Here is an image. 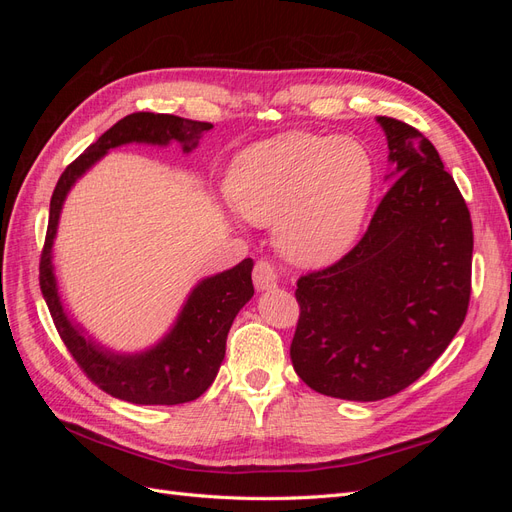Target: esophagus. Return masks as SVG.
Masks as SVG:
<instances>
[{"instance_id":"34e87169","label":"esophagus","mask_w":512,"mask_h":512,"mask_svg":"<svg viewBox=\"0 0 512 512\" xmlns=\"http://www.w3.org/2000/svg\"><path fill=\"white\" fill-rule=\"evenodd\" d=\"M254 284L258 290H269L277 284V271L269 260H258L254 267Z\"/></svg>"}]
</instances>
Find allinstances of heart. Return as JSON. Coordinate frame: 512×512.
Returning <instances> with one entry per match:
<instances>
[{
    "instance_id": "b5f03b06",
    "label": "heart",
    "mask_w": 512,
    "mask_h": 512,
    "mask_svg": "<svg viewBox=\"0 0 512 512\" xmlns=\"http://www.w3.org/2000/svg\"><path fill=\"white\" fill-rule=\"evenodd\" d=\"M226 188L243 218L275 224L288 260L324 265L359 235L374 190V162L352 138L284 132L243 149Z\"/></svg>"
}]
</instances>
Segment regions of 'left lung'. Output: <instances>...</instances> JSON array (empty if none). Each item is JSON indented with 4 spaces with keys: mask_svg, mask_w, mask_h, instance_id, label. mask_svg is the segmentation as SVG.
Instances as JSON below:
<instances>
[{
    "mask_svg": "<svg viewBox=\"0 0 512 512\" xmlns=\"http://www.w3.org/2000/svg\"><path fill=\"white\" fill-rule=\"evenodd\" d=\"M393 185L365 235L333 265L299 277L290 359L322 395L378 401L436 363L466 320L474 232L466 200L427 138L378 117Z\"/></svg>",
    "mask_w": 512,
    "mask_h": 512,
    "instance_id": "1",
    "label": "left lung"
}]
</instances>
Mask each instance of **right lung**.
Segmentation results:
<instances>
[{
    "mask_svg": "<svg viewBox=\"0 0 512 512\" xmlns=\"http://www.w3.org/2000/svg\"><path fill=\"white\" fill-rule=\"evenodd\" d=\"M211 128L209 121H192L164 113H132L117 121L111 130H106L94 145H89L79 158L66 166L51 196L49 226H46L40 254V290L44 301L49 305L61 342L66 344L83 374L104 393L130 401V404L177 406L200 397L209 389L224 361L232 320L254 297V262L252 258H245L230 271L200 282L192 290L173 331L156 348L132 356L113 354L98 348L94 342H87L81 329L74 327L61 307L51 265L59 211L72 183L108 149L126 143L168 145L175 138L183 145V151H190L198 145L200 134Z\"/></svg>",
    "mask_w": 512,
    "mask_h": 512,
    "instance_id": "add662e5",
    "label": "right lung"
}]
</instances>
